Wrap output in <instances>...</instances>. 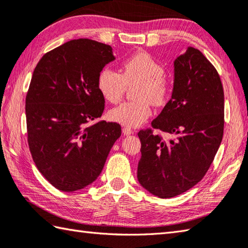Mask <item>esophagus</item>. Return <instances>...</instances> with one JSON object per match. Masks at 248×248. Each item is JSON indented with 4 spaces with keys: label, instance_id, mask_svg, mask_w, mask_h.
<instances>
[{
    "label": "esophagus",
    "instance_id": "obj_1",
    "mask_svg": "<svg viewBox=\"0 0 248 248\" xmlns=\"http://www.w3.org/2000/svg\"><path fill=\"white\" fill-rule=\"evenodd\" d=\"M133 133L134 130L130 127H123V134L126 135V136H129V135H132Z\"/></svg>",
    "mask_w": 248,
    "mask_h": 248
}]
</instances>
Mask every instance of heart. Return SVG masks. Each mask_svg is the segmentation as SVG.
I'll use <instances>...</instances> for the list:
<instances>
[{
    "instance_id": "heart-1",
    "label": "heart",
    "mask_w": 248,
    "mask_h": 248,
    "mask_svg": "<svg viewBox=\"0 0 248 248\" xmlns=\"http://www.w3.org/2000/svg\"><path fill=\"white\" fill-rule=\"evenodd\" d=\"M164 68L157 59L147 51H137L126 58L121 66V73L110 68L102 69L98 76V90L106 100L119 102L127 85L136 82L134 97L109 112L112 121L127 127L143 123L151 115V104L161 107L166 104L170 93V84Z\"/></svg>"
}]
</instances>
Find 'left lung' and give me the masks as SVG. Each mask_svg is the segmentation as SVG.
I'll list each match as a JSON object with an SVG mask.
<instances>
[{
	"label": "left lung",
	"mask_w": 248,
	"mask_h": 248,
	"mask_svg": "<svg viewBox=\"0 0 248 248\" xmlns=\"http://www.w3.org/2000/svg\"><path fill=\"white\" fill-rule=\"evenodd\" d=\"M225 96L220 77L209 60L194 47L174 62L171 98L152 127L170 139L138 133L141 157L139 184L151 194L170 199L202 180L220 146L225 126Z\"/></svg>",
	"instance_id": "obj_1"
}]
</instances>
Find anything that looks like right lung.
Listing matches in <instances>:
<instances>
[{"mask_svg": "<svg viewBox=\"0 0 248 248\" xmlns=\"http://www.w3.org/2000/svg\"><path fill=\"white\" fill-rule=\"evenodd\" d=\"M114 59L110 45L78 39L36 64L26 97L28 143L37 170L56 189L73 192L94 182L121 136L118 123H94L105 109L98 76Z\"/></svg>", "mask_w": 248, "mask_h": 248, "instance_id": "1", "label": "right lung"}]
</instances>
